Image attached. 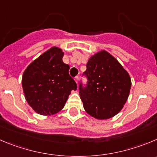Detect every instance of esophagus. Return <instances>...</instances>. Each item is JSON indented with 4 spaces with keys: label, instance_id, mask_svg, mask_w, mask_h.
<instances>
[{
    "label": "esophagus",
    "instance_id": "34e87169",
    "mask_svg": "<svg viewBox=\"0 0 157 157\" xmlns=\"http://www.w3.org/2000/svg\"><path fill=\"white\" fill-rule=\"evenodd\" d=\"M74 80H75L76 83H77H77H78V82H79V77H78V76H77V77H74Z\"/></svg>",
    "mask_w": 157,
    "mask_h": 157
}]
</instances>
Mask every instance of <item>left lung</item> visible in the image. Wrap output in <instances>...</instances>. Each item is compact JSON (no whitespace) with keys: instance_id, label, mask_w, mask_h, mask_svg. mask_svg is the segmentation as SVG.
<instances>
[{"instance_id":"left-lung-1","label":"left lung","mask_w":157,"mask_h":157,"mask_svg":"<svg viewBox=\"0 0 157 157\" xmlns=\"http://www.w3.org/2000/svg\"><path fill=\"white\" fill-rule=\"evenodd\" d=\"M87 83L79 85L80 97L87 114L99 120L116 115L127 101L132 82L128 72L105 50L92 56L83 73Z\"/></svg>"}]
</instances>
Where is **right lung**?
<instances>
[{
  "mask_svg": "<svg viewBox=\"0 0 157 157\" xmlns=\"http://www.w3.org/2000/svg\"><path fill=\"white\" fill-rule=\"evenodd\" d=\"M63 52L50 48L31 63L23 73L22 88L28 104L42 115L56 114L63 108L77 83L69 74L70 67L63 62Z\"/></svg>",
  "mask_w": 157,
  "mask_h": 157,
  "instance_id": "add662e5",
  "label": "right lung"
}]
</instances>
